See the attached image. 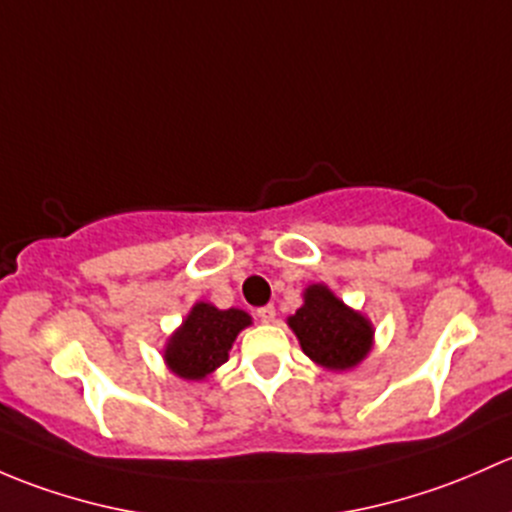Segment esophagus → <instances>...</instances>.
Returning a JSON list of instances; mask_svg holds the SVG:
<instances>
[{"mask_svg": "<svg viewBox=\"0 0 512 512\" xmlns=\"http://www.w3.org/2000/svg\"><path fill=\"white\" fill-rule=\"evenodd\" d=\"M256 315L263 323H273V320H276V308H273V305H263V308L256 310Z\"/></svg>", "mask_w": 512, "mask_h": 512, "instance_id": "esophagus-1", "label": "esophagus"}]
</instances>
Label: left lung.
Segmentation results:
<instances>
[{"instance_id":"obj_1","label":"left lung","mask_w":512,"mask_h":512,"mask_svg":"<svg viewBox=\"0 0 512 512\" xmlns=\"http://www.w3.org/2000/svg\"><path fill=\"white\" fill-rule=\"evenodd\" d=\"M288 325L305 355L325 370H352L372 350L370 320L342 303L323 283L305 288L303 305L288 318Z\"/></svg>"}]
</instances>
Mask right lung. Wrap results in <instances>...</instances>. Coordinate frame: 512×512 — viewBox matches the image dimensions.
Listing matches in <instances>:
<instances>
[{
    "label": "right lung",
    "mask_w": 512,
    "mask_h": 512,
    "mask_svg": "<svg viewBox=\"0 0 512 512\" xmlns=\"http://www.w3.org/2000/svg\"><path fill=\"white\" fill-rule=\"evenodd\" d=\"M249 325L251 315L244 310H219L212 303H194L182 325L167 340V367L182 379H207L229 360L236 335Z\"/></svg>",
    "instance_id": "right-lung-1"
}]
</instances>
